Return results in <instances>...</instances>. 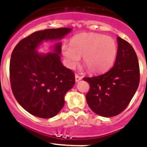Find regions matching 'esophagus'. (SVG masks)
<instances>
[{"instance_id":"esophagus-1","label":"esophagus","mask_w":147,"mask_h":147,"mask_svg":"<svg viewBox=\"0 0 147 147\" xmlns=\"http://www.w3.org/2000/svg\"><path fill=\"white\" fill-rule=\"evenodd\" d=\"M82 79V76H79L78 74L75 75V80H76V82H79L80 80H81Z\"/></svg>"}]
</instances>
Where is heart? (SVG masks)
I'll use <instances>...</instances> for the list:
<instances>
[{
  "mask_svg": "<svg viewBox=\"0 0 147 147\" xmlns=\"http://www.w3.org/2000/svg\"><path fill=\"white\" fill-rule=\"evenodd\" d=\"M65 65L74 68L82 57L83 65L89 72L104 73L113 65L117 55V45L110 37L97 33H82L72 37L70 45L62 46Z\"/></svg>",
  "mask_w": 147,
  "mask_h": 147,
  "instance_id": "obj_1",
  "label": "heart"
}]
</instances>
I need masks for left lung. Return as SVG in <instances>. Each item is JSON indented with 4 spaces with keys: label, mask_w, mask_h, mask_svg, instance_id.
<instances>
[{
    "label": "left lung",
    "mask_w": 147,
    "mask_h": 147,
    "mask_svg": "<svg viewBox=\"0 0 147 147\" xmlns=\"http://www.w3.org/2000/svg\"><path fill=\"white\" fill-rule=\"evenodd\" d=\"M118 51L114 65L99 76L84 77L90 84L86 100L95 113L104 117L120 114L128 106L140 82L138 57L129 42L117 37Z\"/></svg>",
    "instance_id": "8db88e82"
}]
</instances>
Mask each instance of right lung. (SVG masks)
Wrapping results in <instances>:
<instances>
[{
    "label": "right lung",
    "mask_w": 147,
    "mask_h": 147,
    "mask_svg": "<svg viewBox=\"0 0 147 147\" xmlns=\"http://www.w3.org/2000/svg\"><path fill=\"white\" fill-rule=\"evenodd\" d=\"M71 30L35 32L20 40L11 53L9 78L14 96L37 117L50 119L62 110L65 95L75 84V75L61 62V42L56 44L54 52L47 54H38L36 49L43 40L61 39Z\"/></svg>",
    "instance_id": "1"
}]
</instances>
